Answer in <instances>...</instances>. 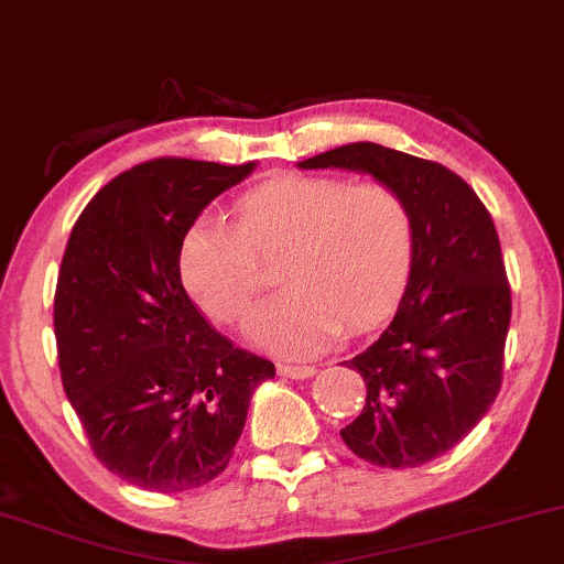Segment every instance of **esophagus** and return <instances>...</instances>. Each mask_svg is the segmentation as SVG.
Listing matches in <instances>:
<instances>
[{
	"label": "esophagus",
	"mask_w": 564,
	"mask_h": 564,
	"mask_svg": "<svg viewBox=\"0 0 564 564\" xmlns=\"http://www.w3.org/2000/svg\"><path fill=\"white\" fill-rule=\"evenodd\" d=\"M278 372L283 378H291V381H304V378L315 376V368L312 365H278Z\"/></svg>",
	"instance_id": "esophagus-1"
}]
</instances>
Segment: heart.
Segmentation results:
<instances>
[{
    "mask_svg": "<svg viewBox=\"0 0 564 564\" xmlns=\"http://www.w3.org/2000/svg\"><path fill=\"white\" fill-rule=\"evenodd\" d=\"M236 223L202 215L181 241V281L217 323L247 317L264 286L260 260L281 252L289 286L249 321V336L283 357H312L365 334L397 310L415 254L406 202L386 183L283 173L234 205Z\"/></svg>",
    "mask_w": 564,
    "mask_h": 564,
    "instance_id": "1",
    "label": "heart"
}]
</instances>
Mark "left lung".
Segmentation results:
<instances>
[{"label":"left lung","instance_id":"obj_1","mask_svg":"<svg viewBox=\"0 0 564 564\" xmlns=\"http://www.w3.org/2000/svg\"><path fill=\"white\" fill-rule=\"evenodd\" d=\"M300 167L370 173L410 207V281L389 328L349 359L368 397L341 438L370 465L431 463L476 429L501 389L512 294L491 215L449 167L370 141Z\"/></svg>","mask_w":564,"mask_h":564}]
</instances>
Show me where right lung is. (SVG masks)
Returning a JSON list of instances; mask_svg holds the SVG:
<instances>
[{
  "label": "right lung",
  "mask_w": 564,
  "mask_h": 564,
  "mask_svg": "<svg viewBox=\"0 0 564 564\" xmlns=\"http://www.w3.org/2000/svg\"><path fill=\"white\" fill-rule=\"evenodd\" d=\"M254 162L158 158L84 207L54 291L67 399L91 452L131 486L199 488L226 470L270 359L234 347L181 283L186 230Z\"/></svg>",
  "instance_id": "obj_1"
}]
</instances>
